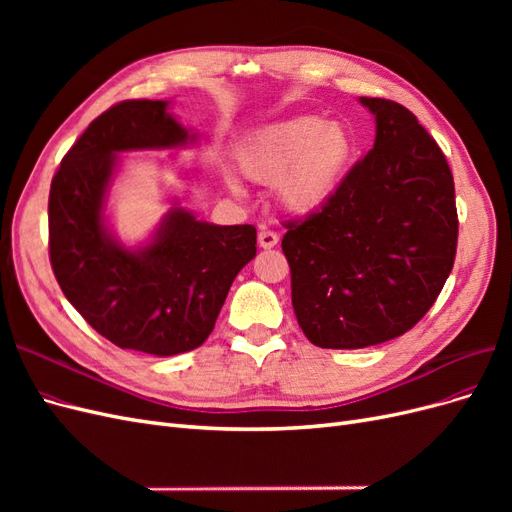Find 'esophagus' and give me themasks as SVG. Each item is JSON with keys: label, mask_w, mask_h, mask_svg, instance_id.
<instances>
[{"label": "esophagus", "mask_w": 512, "mask_h": 512, "mask_svg": "<svg viewBox=\"0 0 512 512\" xmlns=\"http://www.w3.org/2000/svg\"><path fill=\"white\" fill-rule=\"evenodd\" d=\"M277 243H280V237H277V232H273L269 228H260V232H258V245L262 247V250H271V247H275Z\"/></svg>", "instance_id": "obj_1"}]
</instances>
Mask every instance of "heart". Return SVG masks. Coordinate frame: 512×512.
Listing matches in <instances>:
<instances>
[{
    "mask_svg": "<svg viewBox=\"0 0 512 512\" xmlns=\"http://www.w3.org/2000/svg\"><path fill=\"white\" fill-rule=\"evenodd\" d=\"M354 153V136L344 123L307 115L262 130L245 149L243 168L254 181H282L286 207L307 213L335 194Z\"/></svg>",
    "mask_w": 512,
    "mask_h": 512,
    "instance_id": "obj_1",
    "label": "heart"
}]
</instances>
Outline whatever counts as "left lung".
Wrapping results in <instances>:
<instances>
[{"label": "left lung", "instance_id": "obj_1", "mask_svg": "<svg viewBox=\"0 0 512 512\" xmlns=\"http://www.w3.org/2000/svg\"><path fill=\"white\" fill-rule=\"evenodd\" d=\"M376 143L305 218L284 222L292 307L314 346L354 350L408 333L455 265V181L406 106L361 98Z\"/></svg>", "mask_w": 512, "mask_h": 512}]
</instances>
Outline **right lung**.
Returning a JSON list of instances; mask_svg holds the SVG:
<instances>
[{"label": "right lung", "mask_w": 512, "mask_h": 512, "mask_svg": "<svg viewBox=\"0 0 512 512\" xmlns=\"http://www.w3.org/2000/svg\"><path fill=\"white\" fill-rule=\"evenodd\" d=\"M192 141L162 100H123L89 123L61 160L49 192L55 280L89 327L119 348L173 356L211 335L232 280L256 256V228L213 226L168 213L151 245L108 239L102 203L115 153Z\"/></svg>", "instance_id": "1"}]
</instances>
